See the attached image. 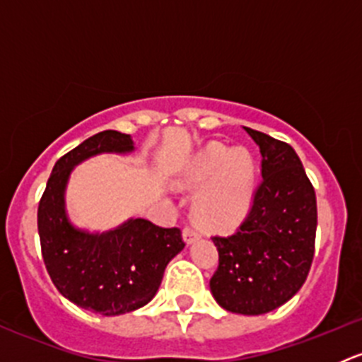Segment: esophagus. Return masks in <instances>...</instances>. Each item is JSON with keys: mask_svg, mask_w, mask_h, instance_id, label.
I'll return each instance as SVG.
<instances>
[{"mask_svg": "<svg viewBox=\"0 0 362 362\" xmlns=\"http://www.w3.org/2000/svg\"><path fill=\"white\" fill-rule=\"evenodd\" d=\"M182 236H184V242L189 245V243L196 242V240L199 238V231H198V229L191 228V226H185L184 233H182Z\"/></svg>", "mask_w": 362, "mask_h": 362, "instance_id": "esophagus-1", "label": "esophagus"}]
</instances>
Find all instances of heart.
<instances>
[{
  "label": "heart",
  "mask_w": 362,
  "mask_h": 362,
  "mask_svg": "<svg viewBox=\"0 0 362 362\" xmlns=\"http://www.w3.org/2000/svg\"><path fill=\"white\" fill-rule=\"evenodd\" d=\"M192 214L208 229H228L238 224L249 211L254 196V160L245 148H228L210 144L196 156L185 175L189 187H199Z\"/></svg>",
  "instance_id": "obj_1"
}]
</instances>
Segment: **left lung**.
Wrapping results in <instances>:
<instances>
[{
    "label": "left lung",
    "instance_id": "obj_1",
    "mask_svg": "<svg viewBox=\"0 0 362 362\" xmlns=\"http://www.w3.org/2000/svg\"><path fill=\"white\" fill-rule=\"evenodd\" d=\"M261 152V182L245 221L214 236L218 266L210 291L224 310L261 315L301 289L315 252L317 199L301 160L286 141L245 127Z\"/></svg>",
    "mask_w": 362,
    "mask_h": 362
}]
</instances>
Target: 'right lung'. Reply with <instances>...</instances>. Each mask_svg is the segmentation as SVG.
<instances>
[{"mask_svg":"<svg viewBox=\"0 0 362 362\" xmlns=\"http://www.w3.org/2000/svg\"><path fill=\"white\" fill-rule=\"evenodd\" d=\"M129 134L101 131L64 154L50 173L38 204V233L45 268L64 298L101 315H120L147 305L158 293L168 262L185 247L178 228L129 218L107 233L73 228L64 189L78 163L101 152L133 151Z\"/></svg>","mask_w":362,"mask_h":362,"instance_id":"right-lung-1","label":"right lung"}]
</instances>
